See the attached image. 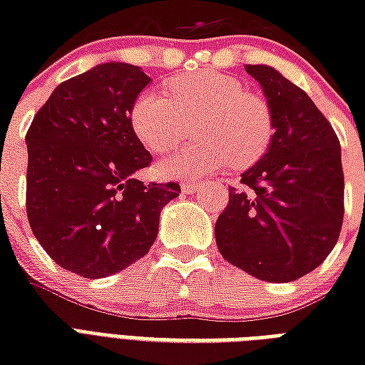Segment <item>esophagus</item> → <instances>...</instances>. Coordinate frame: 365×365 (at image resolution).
Returning <instances> with one entry per match:
<instances>
[{
  "label": "esophagus",
  "mask_w": 365,
  "mask_h": 365,
  "mask_svg": "<svg viewBox=\"0 0 365 365\" xmlns=\"http://www.w3.org/2000/svg\"><path fill=\"white\" fill-rule=\"evenodd\" d=\"M200 187H202V182H185L182 185V189L185 193H197Z\"/></svg>",
  "instance_id": "1"
}]
</instances>
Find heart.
<instances>
[{
    "label": "heart",
    "instance_id": "b5f03b06",
    "mask_svg": "<svg viewBox=\"0 0 365 365\" xmlns=\"http://www.w3.org/2000/svg\"><path fill=\"white\" fill-rule=\"evenodd\" d=\"M197 121L199 142L159 160L165 178H202L259 160L272 140V113L265 100L244 91V85L222 71L202 70L180 76L166 93L145 91L130 111L132 128L151 151H168L187 136Z\"/></svg>",
    "mask_w": 365,
    "mask_h": 365
}]
</instances>
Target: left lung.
Wrapping results in <instances>:
<instances>
[{
    "label": "left lung",
    "instance_id": "8db88e82",
    "mask_svg": "<svg viewBox=\"0 0 365 365\" xmlns=\"http://www.w3.org/2000/svg\"><path fill=\"white\" fill-rule=\"evenodd\" d=\"M271 108L269 149L229 187L216 222L220 254L265 282H292L334 250L343 223L341 145L305 91L271 66L246 64Z\"/></svg>",
    "mask_w": 365,
    "mask_h": 365
}]
</instances>
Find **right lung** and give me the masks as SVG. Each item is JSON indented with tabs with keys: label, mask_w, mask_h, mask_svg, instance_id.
<instances>
[{
	"label": "right lung",
	"mask_w": 365,
	"mask_h": 365,
	"mask_svg": "<svg viewBox=\"0 0 365 365\" xmlns=\"http://www.w3.org/2000/svg\"><path fill=\"white\" fill-rule=\"evenodd\" d=\"M151 79L125 62L60 83L37 111L28 143L26 212L31 233L66 271L106 278L142 259L178 183L143 185L151 155L130 111Z\"/></svg>",
	"instance_id": "add662e5"
}]
</instances>
